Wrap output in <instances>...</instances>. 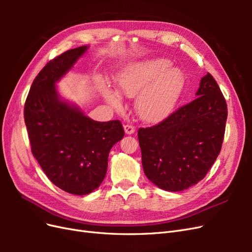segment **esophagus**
Segmentation results:
<instances>
[{
  "label": "esophagus",
  "instance_id": "34e87169",
  "mask_svg": "<svg viewBox=\"0 0 252 252\" xmlns=\"http://www.w3.org/2000/svg\"><path fill=\"white\" fill-rule=\"evenodd\" d=\"M124 130L126 134H132L134 132V127L130 124H125L124 125Z\"/></svg>",
  "mask_w": 252,
  "mask_h": 252
}]
</instances>
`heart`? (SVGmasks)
Returning a JSON list of instances; mask_svg holds the SVG:
<instances>
[{
  "label": "heart",
  "mask_w": 252,
  "mask_h": 252,
  "mask_svg": "<svg viewBox=\"0 0 252 252\" xmlns=\"http://www.w3.org/2000/svg\"><path fill=\"white\" fill-rule=\"evenodd\" d=\"M184 87V75L178 68H170L167 60L155 59L129 66L118 79L119 94L138 97L136 112L148 123L165 119L174 108ZM104 97L113 107H121V98L110 89Z\"/></svg>",
  "instance_id": "heart-1"
}]
</instances>
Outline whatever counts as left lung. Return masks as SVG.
<instances>
[{
	"label": "left lung",
	"mask_w": 252,
	"mask_h": 252,
	"mask_svg": "<svg viewBox=\"0 0 252 252\" xmlns=\"http://www.w3.org/2000/svg\"><path fill=\"white\" fill-rule=\"evenodd\" d=\"M195 95L161 123L138 131L144 172L167 191L197 184L222 148L227 104L210 73L202 78Z\"/></svg>",
	"instance_id": "obj_1"
}]
</instances>
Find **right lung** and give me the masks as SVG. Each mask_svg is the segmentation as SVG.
I'll list each match as a JSON object with an SVG mask.
<instances>
[{"instance_id": "add662e5", "label": "right lung", "mask_w": 252, "mask_h": 252, "mask_svg": "<svg viewBox=\"0 0 252 252\" xmlns=\"http://www.w3.org/2000/svg\"><path fill=\"white\" fill-rule=\"evenodd\" d=\"M87 49L67 50L49 61L35 77L24 107L33 157L53 184L75 195L88 194L101 185L109 151L124 136L119 120H91L58 94L56 83Z\"/></svg>"}]
</instances>
